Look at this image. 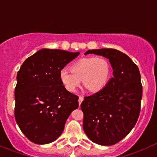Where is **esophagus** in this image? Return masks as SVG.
<instances>
[{"instance_id": "1", "label": "esophagus", "mask_w": 157, "mask_h": 157, "mask_svg": "<svg viewBox=\"0 0 157 157\" xmlns=\"http://www.w3.org/2000/svg\"><path fill=\"white\" fill-rule=\"evenodd\" d=\"M83 100H84L83 97H82V96L79 97V98H78V103H79V105H81V103H82V101H83Z\"/></svg>"}]
</instances>
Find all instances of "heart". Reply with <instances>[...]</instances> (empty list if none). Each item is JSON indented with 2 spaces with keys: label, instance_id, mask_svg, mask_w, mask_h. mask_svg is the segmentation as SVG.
Returning a JSON list of instances; mask_svg holds the SVG:
<instances>
[{
  "label": "heart",
  "instance_id": "obj_1",
  "mask_svg": "<svg viewBox=\"0 0 157 157\" xmlns=\"http://www.w3.org/2000/svg\"><path fill=\"white\" fill-rule=\"evenodd\" d=\"M111 67L109 61L103 56L85 57L75 61L71 66V70L63 69L59 72V79L66 90L75 92L80 85L91 92L103 89L109 81Z\"/></svg>",
  "mask_w": 157,
  "mask_h": 157
}]
</instances>
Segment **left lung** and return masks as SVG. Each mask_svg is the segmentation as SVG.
<instances>
[{"mask_svg": "<svg viewBox=\"0 0 157 157\" xmlns=\"http://www.w3.org/2000/svg\"><path fill=\"white\" fill-rule=\"evenodd\" d=\"M88 54L109 59L113 77L103 89L85 97L81 104L83 128L95 144L113 145L128 135L138 119L143 90L140 74L131 58L118 50H89Z\"/></svg>", "mask_w": 157, "mask_h": 157, "instance_id": "1", "label": "left lung"}]
</instances>
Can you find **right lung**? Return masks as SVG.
Returning <instances> with one entry per match:
<instances>
[{"mask_svg":"<svg viewBox=\"0 0 157 157\" xmlns=\"http://www.w3.org/2000/svg\"><path fill=\"white\" fill-rule=\"evenodd\" d=\"M79 54L41 49L27 58L17 72L14 115L20 130L33 143L54 141L78 107V97L66 90L59 72Z\"/></svg>","mask_w":157,"mask_h":157,"instance_id":"add662e5","label":"right lung"}]
</instances>
